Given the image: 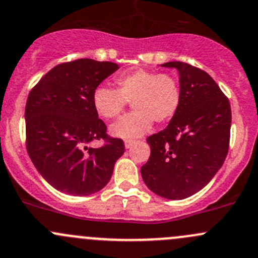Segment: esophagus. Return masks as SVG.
<instances>
[{
	"mask_svg": "<svg viewBox=\"0 0 258 258\" xmlns=\"http://www.w3.org/2000/svg\"><path fill=\"white\" fill-rule=\"evenodd\" d=\"M134 144H135V142H133V140H124V145H125V149L132 148Z\"/></svg>",
	"mask_w": 258,
	"mask_h": 258,
	"instance_id": "obj_1",
	"label": "esophagus"
}]
</instances>
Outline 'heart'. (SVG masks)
Returning <instances> with one entry per match:
<instances>
[{
	"label": "heart",
	"instance_id": "b5f03b06",
	"mask_svg": "<svg viewBox=\"0 0 258 258\" xmlns=\"http://www.w3.org/2000/svg\"><path fill=\"white\" fill-rule=\"evenodd\" d=\"M115 89L99 86L93 90L92 103L98 115L114 119L132 102L134 111L110 126L116 138L134 140L147 134L153 121L164 124L177 113L181 103V87L170 73L137 70L116 77Z\"/></svg>",
	"mask_w": 258,
	"mask_h": 258
}]
</instances>
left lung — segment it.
I'll use <instances>...</instances> for the list:
<instances>
[{"label":"left lung","mask_w":258,"mask_h":258,"mask_svg":"<svg viewBox=\"0 0 258 258\" xmlns=\"http://www.w3.org/2000/svg\"><path fill=\"white\" fill-rule=\"evenodd\" d=\"M180 76L181 103L169 125L150 135V158L140 169L156 195L182 200L209 184L226 159L231 107L205 71L184 62H168Z\"/></svg>","instance_id":"8db88e82"}]
</instances>
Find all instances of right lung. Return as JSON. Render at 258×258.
Returning <instances> with one entry per match:
<instances>
[{
    "label": "right lung",
    "instance_id": "right-lung-1",
    "mask_svg": "<svg viewBox=\"0 0 258 258\" xmlns=\"http://www.w3.org/2000/svg\"><path fill=\"white\" fill-rule=\"evenodd\" d=\"M119 70L113 62L82 58L52 68L32 88L26 103V148L49 185L87 196L109 182L124 154L121 139L110 138L92 103L93 90ZM103 140L100 148L89 142Z\"/></svg>",
    "mask_w": 258,
    "mask_h": 258
}]
</instances>
